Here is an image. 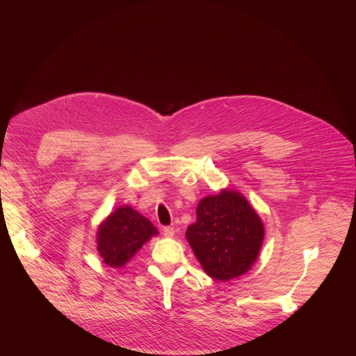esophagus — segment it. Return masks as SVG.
I'll list each match as a JSON object with an SVG mask.
<instances>
[{
    "label": "esophagus",
    "instance_id": "obj_1",
    "mask_svg": "<svg viewBox=\"0 0 356 356\" xmlns=\"http://www.w3.org/2000/svg\"><path fill=\"white\" fill-rule=\"evenodd\" d=\"M163 235L168 238H172L175 235V228L173 227H163Z\"/></svg>",
    "mask_w": 356,
    "mask_h": 356
}]
</instances>
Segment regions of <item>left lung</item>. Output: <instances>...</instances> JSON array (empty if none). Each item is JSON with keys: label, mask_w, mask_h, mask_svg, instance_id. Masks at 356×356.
I'll use <instances>...</instances> for the list:
<instances>
[{"label": "left lung", "mask_w": 356, "mask_h": 356, "mask_svg": "<svg viewBox=\"0 0 356 356\" xmlns=\"http://www.w3.org/2000/svg\"><path fill=\"white\" fill-rule=\"evenodd\" d=\"M197 221L186 238L204 272L217 280H229L248 272L257 261L265 229L259 216L236 191L222 190L202 198Z\"/></svg>", "instance_id": "8db88e82"}]
</instances>
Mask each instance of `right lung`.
Returning a JSON list of instances; mask_svg holds the SVG:
<instances>
[{
	"label": "right lung",
	"mask_w": 356,
	"mask_h": 356,
	"mask_svg": "<svg viewBox=\"0 0 356 356\" xmlns=\"http://www.w3.org/2000/svg\"><path fill=\"white\" fill-rule=\"evenodd\" d=\"M156 234V228L147 218L124 206L117 209L98 228L97 249L104 264L121 268Z\"/></svg>",
	"instance_id": "add662e5"
}]
</instances>
